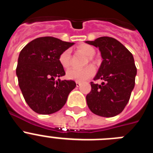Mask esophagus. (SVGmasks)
I'll use <instances>...</instances> for the list:
<instances>
[{"instance_id": "esophagus-1", "label": "esophagus", "mask_w": 153, "mask_h": 153, "mask_svg": "<svg viewBox=\"0 0 153 153\" xmlns=\"http://www.w3.org/2000/svg\"><path fill=\"white\" fill-rule=\"evenodd\" d=\"M76 86H77V87H79V86L81 85V83L80 82H78V81H76Z\"/></svg>"}]
</instances>
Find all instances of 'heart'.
<instances>
[{
  "instance_id": "b5f03b06",
  "label": "heart",
  "mask_w": 153,
  "mask_h": 153,
  "mask_svg": "<svg viewBox=\"0 0 153 153\" xmlns=\"http://www.w3.org/2000/svg\"><path fill=\"white\" fill-rule=\"evenodd\" d=\"M80 52L83 53L84 54L89 57H91L95 53V50L90 45H82L78 48ZM59 62L61 66L64 68H67L70 65V51L66 50L60 53L59 56ZM95 74V68L92 65H89L87 67L83 68H70L67 71L66 76L67 79H72V80L82 82L90 79Z\"/></svg>"
}]
</instances>
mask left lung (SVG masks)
<instances>
[{
	"label": "left lung",
	"instance_id": "1",
	"mask_svg": "<svg viewBox=\"0 0 153 153\" xmlns=\"http://www.w3.org/2000/svg\"><path fill=\"white\" fill-rule=\"evenodd\" d=\"M86 43L100 51L102 61L94 79L103 81L101 84L90 83L91 91L86 97L87 106L96 115L115 117L126 106L135 86L137 70L134 58L126 47L113 37L101 36Z\"/></svg>",
	"mask_w": 153,
	"mask_h": 153
}]
</instances>
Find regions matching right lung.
Masks as SVG:
<instances>
[{"instance_id":"obj_1","label":"right lung","mask_w":153,"mask_h":153,"mask_svg":"<svg viewBox=\"0 0 153 153\" xmlns=\"http://www.w3.org/2000/svg\"><path fill=\"white\" fill-rule=\"evenodd\" d=\"M74 44L44 36L28 43L20 53L16 69L18 84L26 102L36 113L59 111L76 86L74 80L60 79L65 71L59 56Z\"/></svg>"}]
</instances>
